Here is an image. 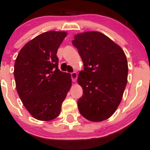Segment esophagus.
I'll return each instance as SVG.
<instances>
[{"label": "esophagus", "mask_w": 150, "mask_h": 150, "mask_svg": "<svg viewBox=\"0 0 150 150\" xmlns=\"http://www.w3.org/2000/svg\"><path fill=\"white\" fill-rule=\"evenodd\" d=\"M71 77H72V80L73 82H76L77 77V74L75 72H73V73H71Z\"/></svg>", "instance_id": "obj_1"}]
</instances>
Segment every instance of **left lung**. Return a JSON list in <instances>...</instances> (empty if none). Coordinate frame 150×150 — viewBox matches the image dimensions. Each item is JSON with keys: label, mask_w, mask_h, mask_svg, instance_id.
<instances>
[{"label": "left lung", "mask_w": 150, "mask_h": 150, "mask_svg": "<svg viewBox=\"0 0 150 150\" xmlns=\"http://www.w3.org/2000/svg\"><path fill=\"white\" fill-rule=\"evenodd\" d=\"M84 70L77 82L83 94L77 101L80 113L92 122L108 119L123 98L128 82L126 56L119 45L99 32H85L74 36Z\"/></svg>", "instance_id": "left-lung-1"}]
</instances>
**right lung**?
Listing matches in <instances>:
<instances>
[{
  "label": "right lung",
  "instance_id": "add662e5",
  "mask_svg": "<svg viewBox=\"0 0 150 150\" xmlns=\"http://www.w3.org/2000/svg\"><path fill=\"white\" fill-rule=\"evenodd\" d=\"M66 32L49 31L25 44L15 62L18 94L36 119L49 121L59 116L62 103L72 85L70 74L58 69L56 56Z\"/></svg>",
  "mask_w": 150,
  "mask_h": 150
}]
</instances>
